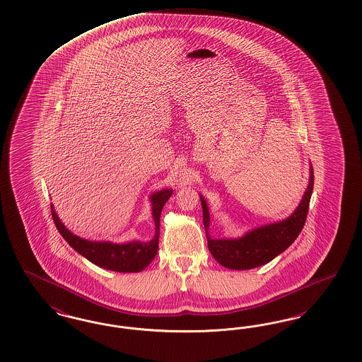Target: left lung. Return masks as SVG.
I'll use <instances>...</instances> for the list:
<instances>
[{"mask_svg":"<svg viewBox=\"0 0 362 362\" xmlns=\"http://www.w3.org/2000/svg\"><path fill=\"white\" fill-rule=\"evenodd\" d=\"M314 188V170L310 168V182L296 210L287 219L256 228L240 238H218L209 235L210 214L207 204L201 197L203 225L207 235V245L213 257L229 269H252L274 260L283 253L300 234L308 213L310 199Z\"/></svg>","mask_w":362,"mask_h":362,"instance_id":"1","label":"left lung"}]
</instances>
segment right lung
Returning <instances> with one entry per match:
<instances>
[{
	"instance_id": "1",
	"label": "right lung",
	"mask_w": 362,
	"mask_h": 362,
	"mask_svg": "<svg viewBox=\"0 0 362 362\" xmlns=\"http://www.w3.org/2000/svg\"><path fill=\"white\" fill-rule=\"evenodd\" d=\"M173 195V189H160L151 195L152 202V217L155 222V235L151 241H132L127 244H115L109 241H88L81 238L66 229V226L59 219L54 206L51 204L52 219L62 237L69 243V245L79 255L86 257L93 264L115 272H140L146 268L155 259L159 247L160 214L163 206Z\"/></svg>"
}]
</instances>
